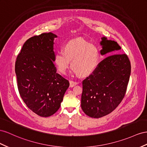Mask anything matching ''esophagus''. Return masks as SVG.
<instances>
[{
    "mask_svg": "<svg viewBox=\"0 0 147 147\" xmlns=\"http://www.w3.org/2000/svg\"><path fill=\"white\" fill-rule=\"evenodd\" d=\"M76 85H77V83L75 82H74V81H70V87H74V86H75Z\"/></svg>",
    "mask_w": 147,
    "mask_h": 147,
    "instance_id": "1",
    "label": "esophagus"
}]
</instances>
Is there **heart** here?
Here are the masks:
<instances>
[{
	"label": "heart",
	"instance_id": "heart-1",
	"mask_svg": "<svg viewBox=\"0 0 147 147\" xmlns=\"http://www.w3.org/2000/svg\"><path fill=\"white\" fill-rule=\"evenodd\" d=\"M63 51L55 53L54 57L55 64L61 73H67L71 60L74 73L81 77L88 76L96 69L100 55L95 46L77 39L66 43Z\"/></svg>",
	"mask_w": 147,
	"mask_h": 147
}]
</instances>
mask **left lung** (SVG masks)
<instances>
[{"label":"left lung","instance_id":"8db88e82","mask_svg":"<svg viewBox=\"0 0 147 147\" xmlns=\"http://www.w3.org/2000/svg\"><path fill=\"white\" fill-rule=\"evenodd\" d=\"M101 39V55L121 49L117 42L106 37ZM130 71V62L125 54L111 55L99 63L94 72L82 83L83 111L93 118H100L111 113L125 96Z\"/></svg>","mask_w":147,"mask_h":147}]
</instances>
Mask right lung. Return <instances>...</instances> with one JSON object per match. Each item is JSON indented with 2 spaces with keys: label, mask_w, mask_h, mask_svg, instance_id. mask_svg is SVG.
Returning a JSON list of instances; mask_svg holds the SVG:
<instances>
[{
  "label": "right lung",
  "mask_w": 147,
  "mask_h": 147,
  "mask_svg": "<svg viewBox=\"0 0 147 147\" xmlns=\"http://www.w3.org/2000/svg\"><path fill=\"white\" fill-rule=\"evenodd\" d=\"M57 35L42 33L29 38L15 62L18 89L33 112L49 117L57 111L69 82L56 72L54 40Z\"/></svg>",
  "instance_id": "right-lung-1"
}]
</instances>
